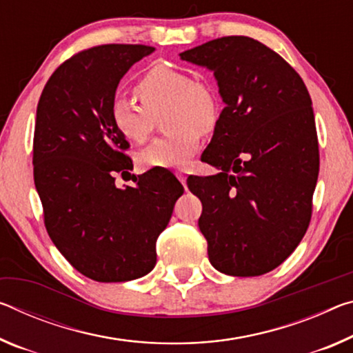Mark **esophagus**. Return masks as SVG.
<instances>
[{"label":"esophagus","instance_id":"esophagus-1","mask_svg":"<svg viewBox=\"0 0 353 353\" xmlns=\"http://www.w3.org/2000/svg\"><path fill=\"white\" fill-rule=\"evenodd\" d=\"M176 176H177L179 181L182 182V185L185 187V182H187V174H185V172H183V171H177V172H176Z\"/></svg>","mask_w":353,"mask_h":353}]
</instances>
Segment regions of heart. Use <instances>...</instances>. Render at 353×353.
Listing matches in <instances>:
<instances>
[{"label":"heart","instance_id":"heart-1","mask_svg":"<svg viewBox=\"0 0 353 353\" xmlns=\"http://www.w3.org/2000/svg\"><path fill=\"white\" fill-rule=\"evenodd\" d=\"M143 105L124 96H114L110 117L128 141H146L154 128V117L170 106L166 128L171 133L157 138L138 154L144 168H185L196 154L201 133H209L218 122V97L207 81L193 80L187 72L163 64L154 65L137 83Z\"/></svg>","mask_w":353,"mask_h":353}]
</instances>
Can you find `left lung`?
<instances>
[{"instance_id":"8db88e82","label":"left lung","mask_w":353,"mask_h":353,"mask_svg":"<svg viewBox=\"0 0 353 353\" xmlns=\"http://www.w3.org/2000/svg\"><path fill=\"white\" fill-rule=\"evenodd\" d=\"M179 56L214 72L226 105L201 157L220 172L187 181L203 203L209 261L225 275H264L292 254L311 220L319 146L310 92L251 37L215 39Z\"/></svg>"}]
</instances>
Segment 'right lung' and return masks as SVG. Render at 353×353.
<instances>
[{"label":"right lung","mask_w":353,"mask_h":353,"mask_svg":"<svg viewBox=\"0 0 353 353\" xmlns=\"http://www.w3.org/2000/svg\"><path fill=\"white\" fill-rule=\"evenodd\" d=\"M154 50L121 43L85 50L53 72L39 99L32 165L46 228L59 253L94 281L148 275L157 237L183 193L168 171L144 172L135 187L114 183L133 165L110 103L121 78Z\"/></svg>","instance_id":"add662e5"}]
</instances>
